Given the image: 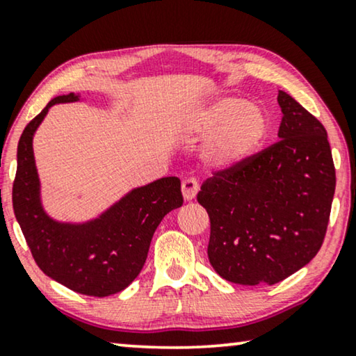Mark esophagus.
<instances>
[{"instance_id": "1", "label": "esophagus", "mask_w": 356, "mask_h": 356, "mask_svg": "<svg viewBox=\"0 0 356 356\" xmlns=\"http://www.w3.org/2000/svg\"><path fill=\"white\" fill-rule=\"evenodd\" d=\"M199 191V184L194 178H186L181 184V193H183V197L184 201H193L194 197H196V194Z\"/></svg>"}]
</instances>
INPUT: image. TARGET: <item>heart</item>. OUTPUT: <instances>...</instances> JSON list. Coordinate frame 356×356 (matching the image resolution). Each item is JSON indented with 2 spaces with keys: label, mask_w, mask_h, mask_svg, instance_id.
<instances>
[{
  "label": "heart",
  "mask_w": 356,
  "mask_h": 356,
  "mask_svg": "<svg viewBox=\"0 0 356 356\" xmlns=\"http://www.w3.org/2000/svg\"><path fill=\"white\" fill-rule=\"evenodd\" d=\"M191 134L211 136L206 160L217 168H232L251 157L267 139L270 121L267 111L238 97H222L194 111L186 121Z\"/></svg>",
  "instance_id": "heart-1"
}]
</instances>
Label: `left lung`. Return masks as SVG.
<instances>
[{
  "label": "left lung",
  "instance_id": "1",
  "mask_svg": "<svg viewBox=\"0 0 356 356\" xmlns=\"http://www.w3.org/2000/svg\"><path fill=\"white\" fill-rule=\"evenodd\" d=\"M279 143L206 179L197 202L211 218L209 261L222 279L274 285L318 254L335 168L327 131L280 90Z\"/></svg>",
  "mask_w": 356,
  "mask_h": 356
}]
</instances>
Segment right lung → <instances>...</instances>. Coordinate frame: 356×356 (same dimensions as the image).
Instances as JSON below:
<instances>
[{
  "instance_id": "right-lung-1",
  "label": "right lung",
  "mask_w": 356,
  "mask_h": 356,
  "mask_svg": "<svg viewBox=\"0 0 356 356\" xmlns=\"http://www.w3.org/2000/svg\"><path fill=\"white\" fill-rule=\"evenodd\" d=\"M81 95H58L26 126L17 145L13 207L31 252L43 274L77 293L115 295L124 290L147 259L150 241L162 218L183 206L181 183L167 177L131 189L97 218L58 222L40 197L33 134L50 106L77 102Z\"/></svg>"
}]
</instances>
